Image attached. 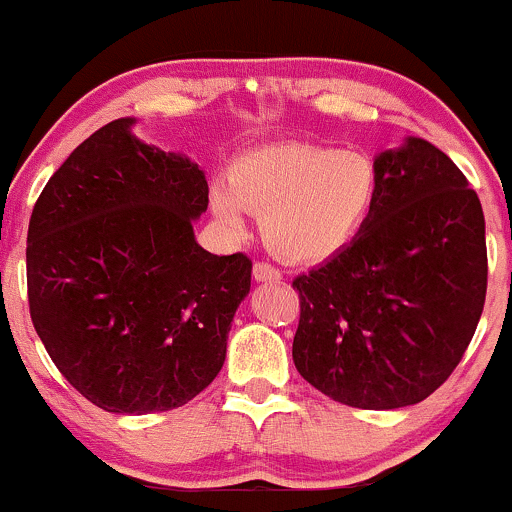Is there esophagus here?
<instances>
[{
  "mask_svg": "<svg viewBox=\"0 0 512 512\" xmlns=\"http://www.w3.org/2000/svg\"><path fill=\"white\" fill-rule=\"evenodd\" d=\"M252 276H255L257 281H279L281 272L269 262H255V267H252Z\"/></svg>",
  "mask_w": 512,
  "mask_h": 512,
  "instance_id": "1",
  "label": "esophagus"
}]
</instances>
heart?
Wrapping results in <instances>:
<instances>
[{
	"label": "heart",
	"mask_w": 512,
	"mask_h": 512,
	"mask_svg": "<svg viewBox=\"0 0 512 512\" xmlns=\"http://www.w3.org/2000/svg\"><path fill=\"white\" fill-rule=\"evenodd\" d=\"M378 175L366 156L310 144H272L233 163L228 187L211 192L223 226L245 233V211L262 216L267 245L310 262L354 238L373 204Z\"/></svg>",
	"instance_id": "obj_1"
}]
</instances>
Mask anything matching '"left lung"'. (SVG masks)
<instances>
[{
  "label": "left lung",
  "mask_w": 512,
  "mask_h": 512,
  "mask_svg": "<svg viewBox=\"0 0 512 512\" xmlns=\"http://www.w3.org/2000/svg\"><path fill=\"white\" fill-rule=\"evenodd\" d=\"M375 175L358 236L293 279V363L334 402L399 409L433 395L472 342L489 276L484 211L424 139L380 154Z\"/></svg>",
  "instance_id": "1"
}]
</instances>
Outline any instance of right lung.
I'll list each match as a JSON object with an SVG mask.
<instances>
[{
    "mask_svg": "<svg viewBox=\"0 0 512 512\" xmlns=\"http://www.w3.org/2000/svg\"><path fill=\"white\" fill-rule=\"evenodd\" d=\"M108 122L69 154L28 223V308L57 370L113 414L190 402L219 375L248 255H211L197 163Z\"/></svg>",
    "mask_w": 512,
    "mask_h": 512,
    "instance_id": "add662e5",
    "label": "right lung"
}]
</instances>
